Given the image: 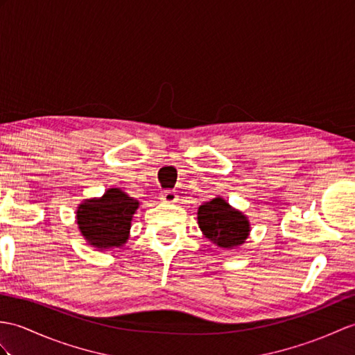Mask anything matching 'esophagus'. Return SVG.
Listing matches in <instances>:
<instances>
[{
  "mask_svg": "<svg viewBox=\"0 0 355 355\" xmlns=\"http://www.w3.org/2000/svg\"><path fill=\"white\" fill-rule=\"evenodd\" d=\"M160 200L164 201V202H177L178 195H177L174 191H164V192L162 193Z\"/></svg>",
  "mask_w": 355,
  "mask_h": 355,
  "instance_id": "esophagus-1",
  "label": "esophagus"
}]
</instances>
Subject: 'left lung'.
<instances>
[{"mask_svg": "<svg viewBox=\"0 0 355 355\" xmlns=\"http://www.w3.org/2000/svg\"><path fill=\"white\" fill-rule=\"evenodd\" d=\"M198 225L209 241L225 250L241 246L251 232L248 218L242 211L233 209L220 196L200 205Z\"/></svg>", "mask_w": 355, "mask_h": 355, "instance_id": "8db88e82", "label": "left lung"}]
</instances>
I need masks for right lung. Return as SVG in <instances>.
Here are the masks:
<instances>
[{
    "instance_id": "1",
    "label": "right lung",
    "mask_w": 355,
    "mask_h": 355,
    "mask_svg": "<svg viewBox=\"0 0 355 355\" xmlns=\"http://www.w3.org/2000/svg\"><path fill=\"white\" fill-rule=\"evenodd\" d=\"M139 201L121 189H109L101 198L86 200L77 209L78 230L94 248L105 251L128 241L131 219Z\"/></svg>"
}]
</instances>
